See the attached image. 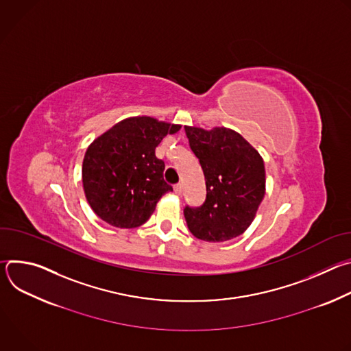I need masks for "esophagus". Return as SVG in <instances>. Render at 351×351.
<instances>
[{
  "mask_svg": "<svg viewBox=\"0 0 351 351\" xmlns=\"http://www.w3.org/2000/svg\"><path fill=\"white\" fill-rule=\"evenodd\" d=\"M182 189H183V187H182V184H180V183H178V184H175V186H173V190H175V193H176V194H182Z\"/></svg>",
  "mask_w": 351,
  "mask_h": 351,
  "instance_id": "34e87169",
  "label": "esophagus"
}]
</instances>
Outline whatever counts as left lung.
I'll return each mask as SVG.
<instances>
[{"label":"left lung","instance_id":"8db88e82","mask_svg":"<svg viewBox=\"0 0 351 351\" xmlns=\"http://www.w3.org/2000/svg\"><path fill=\"white\" fill-rule=\"evenodd\" d=\"M184 130L207 186L204 204L183 211L189 230L213 243L240 236L254 221L265 194L263 157L232 129L184 126Z\"/></svg>","mask_w":351,"mask_h":351}]
</instances>
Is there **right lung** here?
Listing matches in <instances>:
<instances>
[{"label": "right lung", "instance_id": "add662e5", "mask_svg": "<svg viewBox=\"0 0 351 351\" xmlns=\"http://www.w3.org/2000/svg\"><path fill=\"white\" fill-rule=\"evenodd\" d=\"M180 128L153 117H132L94 138L86 149L82 180L97 217L122 229L148 221L161 197L172 191L156 148Z\"/></svg>", "mask_w": 351, "mask_h": 351}]
</instances>
